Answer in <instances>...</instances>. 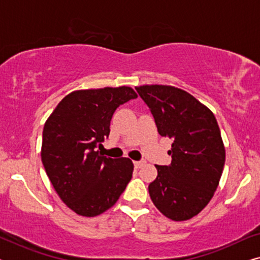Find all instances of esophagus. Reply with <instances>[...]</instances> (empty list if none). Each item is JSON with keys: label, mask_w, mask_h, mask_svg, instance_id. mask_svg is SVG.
<instances>
[{"label": "esophagus", "mask_w": 260, "mask_h": 260, "mask_svg": "<svg viewBox=\"0 0 260 260\" xmlns=\"http://www.w3.org/2000/svg\"><path fill=\"white\" fill-rule=\"evenodd\" d=\"M134 165H135V167H136V168H141L142 166L145 165V161H135Z\"/></svg>", "instance_id": "obj_1"}]
</instances>
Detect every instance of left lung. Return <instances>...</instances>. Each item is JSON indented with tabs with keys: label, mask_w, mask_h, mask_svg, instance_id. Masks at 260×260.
Here are the masks:
<instances>
[{
	"label": "left lung",
	"mask_w": 260,
	"mask_h": 260,
	"mask_svg": "<svg viewBox=\"0 0 260 260\" xmlns=\"http://www.w3.org/2000/svg\"><path fill=\"white\" fill-rule=\"evenodd\" d=\"M158 134L173 140L169 166H156L149 184L156 208L174 221L198 215L214 195L225 165V147L214 115L188 92L167 85L137 86Z\"/></svg>",
	"instance_id": "left-lung-1"
}]
</instances>
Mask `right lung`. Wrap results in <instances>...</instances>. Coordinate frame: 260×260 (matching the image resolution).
<instances>
[{"label": "right lung", "instance_id": "obj_1", "mask_svg": "<svg viewBox=\"0 0 260 260\" xmlns=\"http://www.w3.org/2000/svg\"><path fill=\"white\" fill-rule=\"evenodd\" d=\"M137 98L129 86L78 90L46 120L41 161L59 198L83 216L111 208L133 177L130 158H110L95 148L109 137L116 109Z\"/></svg>", "mask_w": 260, "mask_h": 260}]
</instances>
